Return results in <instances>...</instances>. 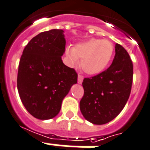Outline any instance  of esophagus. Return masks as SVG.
Masks as SVG:
<instances>
[{"label":"esophagus","mask_w":150,"mask_h":150,"mask_svg":"<svg viewBox=\"0 0 150 150\" xmlns=\"http://www.w3.org/2000/svg\"><path fill=\"white\" fill-rule=\"evenodd\" d=\"M83 76L80 75H78V83H79V84H82V83H83Z\"/></svg>","instance_id":"obj_1"}]
</instances>
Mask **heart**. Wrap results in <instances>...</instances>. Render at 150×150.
Returning a JSON list of instances; mask_svg holds the SVG:
<instances>
[{
    "mask_svg": "<svg viewBox=\"0 0 150 150\" xmlns=\"http://www.w3.org/2000/svg\"><path fill=\"white\" fill-rule=\"evenodd\" d=\"M114 53V45L107 39L90 38L66 49L70 64L75 65L81 59L80 67L90 75H98L109 64Z\"/></svg>",
    "mask_w": 150,
    "mask_h": 150,
    "instance_id": "b5f03b06",
    "label": "heart"
}]
</instances>
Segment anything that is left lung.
I'll use <instances>...</instances> for the list:
<instances>
[{"label":"left lung","mask_w":150,"mask_h":150,"mask_svg":"<svg viewBox=\"0 0 150 150\" xmlns=\"http://www.w3.org/2000/svg\"><path fill=\"white\" fill-rule=\"evenodd\" d=\"M116 54L107 70L92 78H85L84 95L80 111L90 123L101 125L115 119L123 110L131 93L133 64L128 52L116 44Z\"/></svg>","instance_id":"left-lung-1"}]
</instances>
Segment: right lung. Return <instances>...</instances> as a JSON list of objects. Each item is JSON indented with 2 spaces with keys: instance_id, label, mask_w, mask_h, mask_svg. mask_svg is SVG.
<instances>
[{
  "instance_id": "add662e5",
  "label": "right lung",
  "mask_w": 150,
  "mask_h": 150,
  "mask_svg": "<svg viewBox=\"0 0 150 150\" xmlns=\"http://www.w3.org/2000/svg\"><path fill=\"white\" fill-rule=\"evenodd\" d=\"M64 32L52 29L38 34L26 45L19 60V97L27 112L38 120L57 116L64 98L77 83V73L61 58L66 45Z\"/></svg>"
}]
</instances>
